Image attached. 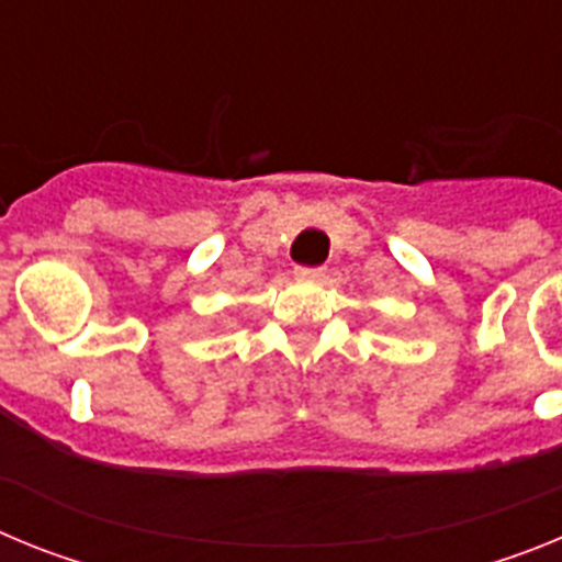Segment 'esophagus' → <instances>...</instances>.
Returning <instances> with one entry per match:
<instances>
[{
    "instance_id": "1",
    "label": "esophagus",
    "mask_w": 562,
    "mask_h": 562,
    "mask_svg": "<svg viewBox=\"0 0 562 562\" xmlns=\"http://www.w3.org/2000/svg\"><path fill=\"white\" fill-rule=\"evenodd\" d=\"M297 281H321L324 278V267H295Z\"/></svg>"
}]
</instances>
